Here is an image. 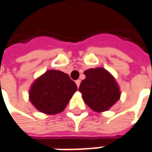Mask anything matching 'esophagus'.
I'll return each instance as SVG.
<instances>
[{
  "label": "esophagus",
  "mask_w": 152,
  "mask_h": 152,
  "mask_svg": "<svg viewBox=\"0 0 152 152\" xmlns=\"http://www.w3.org/2000/svg\"><path fill=\"white\" fill-rule=\"evenodd\" d=\"M80 83H81V81H80V80H76V86L78 87V88H79V86H80Z\"/></svg>",
  "instance_id": "obj_1"
}]
</instances>
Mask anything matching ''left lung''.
Here are the masks:
<instances>
[{
	"instance_id": "1",
	"label": "left lung",
	"mask_w": 152,
	"mask_h": 152,
	"mask_svg": "<svg viewBox=\"0 0 152 152\" xmlns=\"http://www.w3.org/2000/svg\"><path fill=\"white\" fill-rule=\"evenodd\" d=\"M79 91L84 102L94 111L108 110L120 100L121 91L114 77L103 68L88 69L84 71Z\"/></svg>"
}]
</instances>
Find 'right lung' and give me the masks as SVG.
Listing matches in <instances>:
<instances>
[{"label":"right lung","mask_w":152,"mask_h":152,"mask_svg":"<svg viewBox=\"0 0 152 152\" xmlns=\"http://www.w3.org/2000/svg\"><path fill=\"white\" fill-rule=\"evenodd\" d=\"M77 87L67 74L50 69L37 78L29 91L31 104L46 114H56L64 110Z\"/></svg>","instance_id":"add662e5"}]
</instances>
